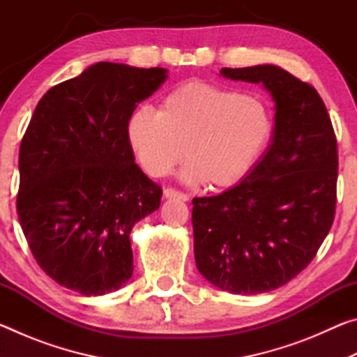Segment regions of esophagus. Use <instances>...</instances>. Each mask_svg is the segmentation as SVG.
I'll list each match as a JSON object with an SVG mask.
<instances>
[{
    "mask_svg": "<svg viewBox=\"0 0 357 357\" xmlns=\"http://www.w3.org/2000/svg\"><path fill=\"white\" fill-rule=\"evenodd\" d=\"M164 197L165 198H176V200H181V202L189 200V195H185V193L179 192L176 189H165L164 190Z\"/></svg>",
    "mask_w": 357,
    "mask_h": 357,
    "instance_id": "obj_1",
    "label": "esophagus"
}]
</instances>
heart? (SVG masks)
Here are the masks:
<instances>
[{"instance_id":"heart-1","label":"heart","mask_w":357,"mask_h":357,"mask_svg":"<svg viewBox=\"0 0 357 357\" xmlns=\"http://www.w3.org/2000/svg\"><path fill=\"white\" fill-rule=\"evenodd\" d=\"M261 100L220 84L192 80L162 98L159 110L140 107L126 123V142L144 172L165 176L183 159L181 179L225 189L243 181L273 137Z\"/></svg>"}]
</instances>
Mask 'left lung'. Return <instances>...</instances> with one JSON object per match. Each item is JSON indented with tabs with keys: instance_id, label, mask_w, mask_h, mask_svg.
<instances>
[{
	"instance_id": "obj_1",
	"label": "left lung",
	"mask_w": 357,
	"mask_h": 357,
	"mask_svg": "<svg viewBox=\"0 0 357 357\" xmlns=\"http://www.w3.org/2000/svg\"><path fill=\"white\" fill-rule=\"evenodd\" d=\"M261 83L274 100L271 144L238 185L193 198V253L222 291L259 294L285 285L317 255L335 215L337 140L317 89L274 64L223 68Z\"/></svg>"
}]
</instances>
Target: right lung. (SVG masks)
<instances>
[{"label": "right lung", "instance_id": "right-lung-1", "mask_svg": "<svg viewBox=\"0 0 357 357\" xmlns=\"http://www.w3.org/2000/svg\"><path fill=\"white\" fill-rule=\"evenodd\" d=\"M167 72L93 64L48 89L29 121L17 214L42 271L72 291H116L134 273L130 231L162 189L135 164L126 123Z\"/></svg>", "mask_w": 357, "mask_h": 357}]
</instances>
